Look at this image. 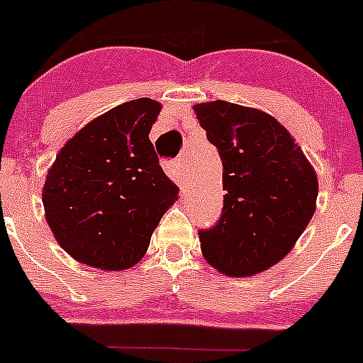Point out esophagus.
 I'll list each match as a JSON object with an SVG mask.
<instances>
[{
    "label": "esophagus",
    "mask_w": 363,
    "mask_h": 363,
    "mask_svg": "<svg viewBox=\"0 0 363 363\" xmlns=\"http://www.w3.org/2000/svg\"><path fill=\"white\" fill-rule=\"evenodd\" d=\"M165 172H167V176L171 179H174V182H178L179 185H182V164H179L178 160H172V162H165L164 165Z\"/></svg>",
    "instance_id": "esophagus-1"
}]
</instances>
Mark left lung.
I'll return each mask as SVG.
<instances>
[{"label":"left lung","mask_w":363,"mask_h":363,"mask_svg":"<svg viewBox=\"0 0 363 363\" xmlns=\"http://www.w3.org/2000/svg\"><path fill=\"white\" fill-rule=\"evenodd\" d=\"M206 139L223 160L224 205L199 230L203 257L226 276H253L294 247L315 212L317 174L272 116L235 103L194 105Z\"/></svg>","instance_id":"8db88e82"}]
</instances>
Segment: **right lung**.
<instances>
[{"label":"right lung","instance_id":"1","mask_svg":"<svg viewBox=\"0 0 363 363\" xmlns=\"http://www.w3.org/2000/svg\"><path fill=\"white\" fill-rule=\"evenodd\" d=\"M160 108L150 98L123 103L58 151L43 203L55 239L74 260L105 271L130 269L178 199L150 140Z\"/></svg>","mask_w":363,"mask_h":363}]
</instances>
